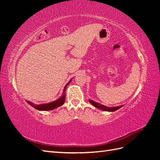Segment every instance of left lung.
Wrapping results in <instances>:
<instances>
[{"mask_svg":"<svg viewBox=\"0 0 160 160\" xmlns=\"http://www.w3.org/2000/svg\"><path fill=\"white\" fill-rule=\"evenodd\" d=\"M89 102L93 105L94 107H95L96 108H98L99 109H101L102 111H109V112H112V111H115L116 110H118L119 109H120L122 107H123V105H120V106H117V107H113V108H109V107H107V106L101 105L99 103L95 102V101L89 99Z\"/></svg>","mask_w":160,"mask_h":160,"instance_id":"1","label":"left lung"}]
</instances>
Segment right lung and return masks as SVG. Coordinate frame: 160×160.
I'll list each match as a JSON object with an SVG mask.
<instances>
[{
	"label": "right lung",
	"mask_w": 160,
	"mask_h": 160,
	"mask_svg": "<svg viewBox=\"0 0 160 160\" xmlns=\"http://www.w3.org/2000/svg\"><path fill=\"white\" fill-rule=\"evenodd\" d=\"M72 79L67 83V85L65 86L63 92H62V95L60 97L59 99H57V100L52 101V102L48 103H42L40 105H37V104H34L33 103L29 101H27V102L31 106H32V108L38 110V111H51L52 109H55L57 108L60 107V106L62 105L65 103V91L67 85H68L71 81Z\"/></svg>",
	"instance_id": "add662e5"
}]
</instances>
